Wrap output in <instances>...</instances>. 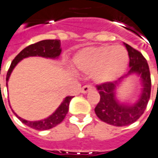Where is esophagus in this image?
I'll list each match as a JSON object with an SVG mask.
<instances>
[{"label": "esophagus", "instance_id": "obj_1", "mask_svg": "<svg viewBox=\"0 0 158 158\" xmlns=\"http://www.w3.org/2000/svg\"><path fill=\"white\" fill-rule=\"evenodd\" d=\"M93 89H94V87H93L92 85H86L82 87V89H81V93H82V94H86V93H88L89 91H91V90H93Z\"/></svg>", "mask_w": 158, "mask_h": 158}]
</instances>
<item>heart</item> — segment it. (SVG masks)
<instances>
[{
	"label": "heart",
	"instance_id": "1",
	"mask_svg": "<svg viewBox=\"0 0 158 158\" xmlns=\"http://www.w3.org/2000/svg\"><path fill=\"white\" fill-rule=\"evenodd\" d=\"M128 62V52L121 46L87 48L73 57L74 67L82 73L92 74L99 84L114 81L124 72Z\"/></svg>",
	"mask_w": 158,
	"mask_h": 158
}]
</instances>
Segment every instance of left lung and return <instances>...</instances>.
<instances>
[{"label": "left lung", "instance_id": "obj_1", "mask_svg": "<svg viewBox=\"0 0 158 158\" xmlns=\"http://www.w3.org/2000/svg\"><path fill=\"white\" fill-rule=\"evenodd\" d=\"M125 46L130 56V71L126 76L132 73H137L140 74L142 78L144 88L139 101L133 106H126L118 103L114 96L118 81L96 85L101 96L100 102L94 109L96 115L101 120L116 127L128 126L140 118L148 103L151 93L150 72L146 58L139 51L133 48L130 45L125 44Z\"/></svg>", "mask_w": 158, "mask_h": 158}]
</instances>
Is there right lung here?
<instances>
[{
	"label": "right lung",
	"mask_w": 158,
	"mask_h": 158,
	"mask_svg": "<svg viewBox=\"0 0 158 158\" xmlns=\"http://www.w3.org/2000/svg\"><path fill=\"white\" fill-rule=\"evenodd\" d=\"M62 48H60V40H41L40 42H37L35 44L29 45L27 48H25L22 51H20L16 57L13 59V61L10 64V66L8 70L7 76H6V81L8 82L9 77L10 75V73L12 72L13 68L16 66L18 63L21 59L28 57V56H44V57H50V58H56L59 56L61 54ZM73 96H67L57 110L51 115L50 117L39 120V121H28L26 119H23L20 117L17 116L19 118V120L26 124L27 126L37 130H46L52 129L61 123L63 119L64 118L65 115L68 112L69 110V103L70 101L72 100ZM16 114V113H15Z\"/></svg>",
	"instance_id": "1"
}]
</instances>
